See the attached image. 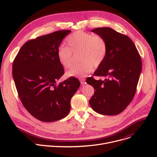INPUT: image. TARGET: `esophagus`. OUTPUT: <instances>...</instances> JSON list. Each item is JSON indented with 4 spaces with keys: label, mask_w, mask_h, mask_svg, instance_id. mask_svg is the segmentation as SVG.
I'll return each instance as SVG.
<instances>
[{
    "label": "esophagus",
    "mask_w": 157,
    "mask_h": 157,
    "mask_svg": "<svg viewBox=\"0 0 157 157\" xmlns=\"http://www.w3.org/2000/svg\"><path fill=\"white\" fill-rule=\"evenodd\" d=\"M80 82H81V84L82 85L84 84H85V79L84 78H81L80 79Z\"/></svg>",
    "instance_id": "1"
}]
</instances>
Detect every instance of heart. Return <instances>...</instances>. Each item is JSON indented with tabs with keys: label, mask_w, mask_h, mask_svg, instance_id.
I'll return each mask as SVG.
<instances>
[{
	"label": "heart",
	"mask_w": 157,
	"mask_h": 157,
	"mask_svg": "<svg viewBox=\"0 0 157 157\" xmlns=\"http://www.w3.org/2000/svg\"><path fill=\"white\" fill-rule=\"evenodd\" d=\"M68 48L61 46L57 51L59 63L64 68H68L73 63V54L79 53V64L66 72L67 77L82 78L91 72L94 67L98 68L105 61L108 51L107 43L101 35L78 30L67 37Z\"/></svg>",
	"instance_id": "obj_1"
}]
</instances>
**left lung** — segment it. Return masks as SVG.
I'll list each match as a JSON object with an SVG mask.
<instances>
[{"mask_svg":"<svg viewBox=\"0 0 157 157\" xmlns=\"http://www.w3.org/2000/svg\"><path fill=\"white\" fill-rule=\"evenodd\" d=\"M91 32L105 38L108 51L105 61L94 73V76L106 78L86 79V82L96 89L89 104L99 114L117 115L135 96L142 71V59L135 44L127 35L109 27L96 28Z\"/></svg>","mask_w":157,"mask_h":157,"instance_id":"8db88e82","label":"left lung"}]
</instances>
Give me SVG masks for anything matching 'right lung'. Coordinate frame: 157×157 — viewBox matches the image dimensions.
Masks as SVG:
<instances>
[{
	"mask_svg": "<svg viewBox=\"0 0 157 157\" xmlns=\"http://www.w3.org/2000/svg\"><path fill=\"white\" fill-rule=\"evenodd\" d=\"M70 32L59 30L29 40L13 62L18 97L29 113L42 122H55L68 115L71 98L81 84L75 77L57 83L64 73L57 51Z\"/></svg>",
	"mask_w": 157,
	"mask_h": 157,
	"instance_id": "right-lung-1",
	"label": "right lung"
}]
</instances>
